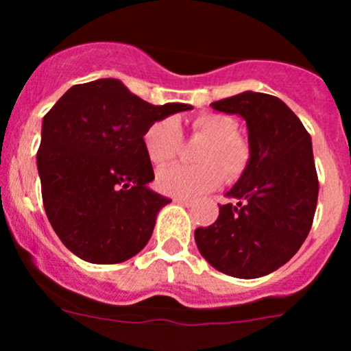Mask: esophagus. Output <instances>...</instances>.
Returning a JSON list of instances; mask_svg holds the SVG:
<instances>
[{"label":"esophagus","mask_w":351,"mask_h":351,"mask_svg":"<svg viewBox=\"0 0 351 351\" xmlns=\"http://www.w3.org/2000/svg\"><path fill=\"white\" fill-rule=\"evenodd\" d=\"M175 202H176V204H182V205H185V207H192V205H193V202L190 200V198H182V197H176V198H175Z\"/></svg>","instance_id":"34e87169"}]
</instances>
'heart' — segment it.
<instances>
[{"label": "heart", "instance_id": "b5f03b06", "mask_svg": "<svg viewBox=\"0 0 351 351\" xmlns=\"http://www.w3.org/2000/svg\"><path fill=\"white\" fill-rule=\"evenodd\" d=\"M190 136L204 139L195 151L198 165H175L156 176L159 190L168 195L192 198L241 178L251 161L250 143L238 134V122L222 113H200L190 120ZM144 151L154 166L171 162L182 149V130L175 119L151 123L143 136Z\"/></svg>", "mask_w": 351, "mask_h": 351}]
</instances>
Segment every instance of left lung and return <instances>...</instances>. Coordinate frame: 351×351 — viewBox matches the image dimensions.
<instances>
[{
	"mask_svg": "<svg viewBox=\"0 0 351 351\" xmlns=\"http://www.w3.org/2000/svg\"><path fill=\"white\" fill-rule=\"evenodd\" d=\"M246 120L251 161L219 205V217L195 229L202 256L226 275L258 278L285 265L306 241L319 182L311 136L280 98L244 91L210 105Z\"/></svg>",
	"mask_w": 351,
	"mask_h": 351,
	"instance_id": "obj_1",
	"label": "left lung"
}]
</instances>
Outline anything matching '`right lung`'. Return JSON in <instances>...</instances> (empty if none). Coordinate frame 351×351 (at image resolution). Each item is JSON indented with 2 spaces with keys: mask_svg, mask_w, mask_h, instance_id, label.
I'll return each instance as SVG.
<instances>
[{
  "mask_svg": "<svg viewBox=\"0 0 351 351\" xmlns=\"http://www.w3.org/2000/svg\"><path fill=\"white\" fill-rule=\"evenodd\" d=\"M185 104H147L119 80L74 84L44 117L37 151L42 202L56 234L81 260L113 265L139 253L169 198L147 189L144 130Z\"/></svg>",
  "mask_w": 351,
  "mask_h": 351,
  "instance_id": "right-lung-1",
  "label": "right lung"
}]
</instances>
